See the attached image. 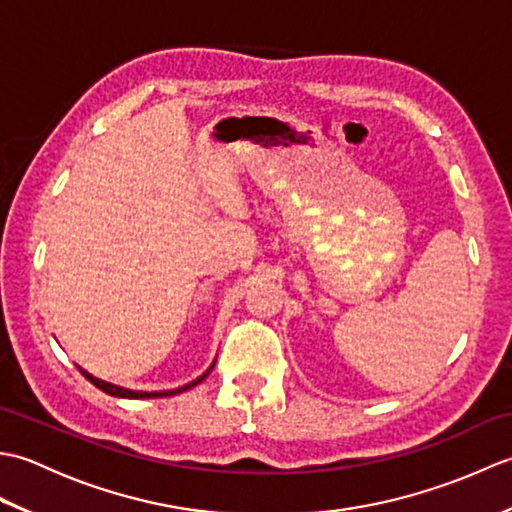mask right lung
<instances>
[{"label": "right lung", "mask_w": 512, "mask_h": 512, "mask_svg": "<svg viewBox=\"0 0 512 512\" xmlns=\"http://www.w3.org/2000/svg\"><path fill=\"white\" fill-rule=\"evenodd\" d=\"M79 369H81V367H79ZM211 369H213V365H211ZM211 369H206V372H204L200 378H195L193 383L184 385V387H178V389H169V391H132V389L118 387V385H112V383H105V380L94 378L92 374L85 372V369H81V374H83L85 378H88L92 385H96L101 391H105V394L116 396V398H162V396H176V394H180V391H187V389L195 387L198 383H202V380L211 374Z\"/></svg>", "instance_id": "add662e5"}]
</instances>
